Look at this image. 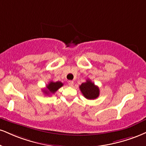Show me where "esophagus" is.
Returning a JSON list of instances; mask_svg holds the SVG:
<instances>
[{
	"label": "esophagus",
	"mask_w": 146,
	"mask_h": 146,
	"mask_svg": "<svg viewBox=\"0 0 146 146\" xmlns=\"http://www.w3.org/2000/svg\"><path fill=\"white\" fill-rule=\"evenodd\" d=\"M68 86H73V84H74V82H73V81H68Z\"/></svg>",
	"instance_id": "34e87169"
}]
</instances>
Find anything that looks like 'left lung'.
I'll return each instance as SVG.
<instances>
[{"label":"left lung","mask_w":146,"mask_h":146,"mask_svg":"<svg viewBox=\"0 0 146 146\" xmlns=\"http://www.w3.org/2000/svg\"><path fill=\"white\" fill-rule=\"evenodd\" d=\"M80 89L84 97L87 99H95L99 96V87L94 85L90 80H87L86 82L81 84Z\"/></svg>","instance_id":"left-lung-1"}]
</instances>
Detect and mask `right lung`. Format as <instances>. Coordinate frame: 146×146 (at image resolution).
Returning a JSON list of instances; mask_svg holds the SVG:
<instances>
[{"mask_svg":"<svg viewBox=\"0 0 146 146\" xmlns=\"http://www.w3.org/2000/svg\"><path fill=\"white\" fill-rule=\"evenodd\" d=\"M63 86V84L60 82H50V83L47 85L46 89L43 90V92L45 93V94H54L60 88H61Z\"/></svg>","mask_w":146,"mask_h":146,"instance_id":"obj_1","label":"right lung"}]
</instances>
